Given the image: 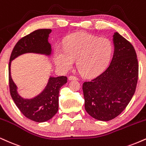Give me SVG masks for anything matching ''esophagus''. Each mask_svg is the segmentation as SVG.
<instances>
[{
	"label": "esophagus",
	"instance_id": "34e87169",
	"mask_svg": "<svg viewBox=\"0 0 146 146\" xmlns=\"http://www.w3.org/2000/svg\"><path fill=\"white\" fill-rule=\"evenodd\" d=\"M68 80H78L79 78L78 77L74 76V75H71V76L68 77Z\"/></svg>",
	"mask_w": 146,
	"mask_h": 146
}]
</instances>
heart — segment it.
<instances>
[{
  "label": "heart",
  "instance_id": "1",
  "mask_svg": "<svg viewBox=\"0 0 146 146\" xmlns=\"http://www.w3.org/2000/svg\"><path fill=\"white\" fill-rule=\"evenodd\" d=\"M113 51V45L108 38L86 34L73 35L68 37L64 49H56L54 58L57 66L65 71L70 69L77 60L81 73L92 77L107 67Z\"/></svg>",
  "mask_w": 146,
  "mask_h": 146
}]
</instances>
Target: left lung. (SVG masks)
Listing matches in <instances>:
<instances>
[{
	"instance_id": "obj_1",
	"label": "left lung",
	"mask_w": 146,
	"mask_h": 146,
	"mask_svg": "<svg viewBox=\"0 0 146 146\" xmlns=\"http://www.w3.org/2000/svg\"><path fill=\"white\" fill-rule=\"evenodd\" d=\"M110 65L82 84L85 110L96 120L109 121L124 111L136 90L139 63L133 45L115 32Z\"/></svg>"
}]
</instances>
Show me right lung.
I'll return each mask as SVG.
<instances>
[{"instance_id":"add662e5","label":"right lung","mask_w":146,"mask_h":146,"mask_svg":"<svg viewBox=\"0 0 146 146\" xmlns=\"http://www.w3.org/2000/svg\"><path fill=\"white\" fill-rule=\"evenodd\" d=\"M51 32V29H38L20 38L13 47L9 64V84L12 99L24 116L36 122L50 120L57 113L59 91L67 82V77L50 78L45 89L39 95L32 99H24L17 94L10 66L11 60L22 54L33 52L50 55L51 45L48 43V36Z\"/></svg>"}]
</instances>
